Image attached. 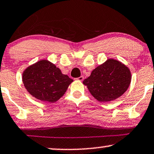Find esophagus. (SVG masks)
<instances>
[{
    "label": "esophagus",
    "mask_w": 154,
    "mask_h": 154,
    "mask_svg": "<svg viewBox=\"0 0 154 154\" xmlns=\"http://www.w3.org/2000/svg\"><path fill=\"white\" fill-rule=\"evenodd\" d=\"M76 80H78V81H83V79H84V77L83 76V75H81V76H80L79 78H77V79H75Z\"/></svg>",
    "instance_id": "esophagus-1"
}]
</instances>
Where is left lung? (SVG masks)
<instances>
[{"mask_svg":"<svg viewBox=\"0 0 154 154\" xmlns=\"http://www.w3.org/2000/svg\"><path fill=\"white\" fill-rule=\"evenodd\" d=\"M131 79V72L126 66L117 60L108 59L95 68L83 83L97 100L109 102L125 93Z\"/></svg>","mask_w":154,"mask_h":154,"instance_id":"left-lung-1","label":"left lung"}]
</instances>
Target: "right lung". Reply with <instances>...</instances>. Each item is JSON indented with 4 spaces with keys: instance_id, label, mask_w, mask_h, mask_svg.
Here are the masks:
<instances>
[{
    "instance_id": "add662e5",
    "label": "right lung",
    "mask_w": 154,
    "mask_h": 154,
    "mask_svg": "<svg viewBox=\"0 0 154 154\" xmlns=\"http://www.w3.org/2000/svg\"><path fill=\"white\" fill-rule=\"evenodd\" d=\"M23 82L30 94L42 101L54 103L66 93L73 82L67 75L47 60H42L27 68Z\"/></svg>"
}]
</instances>
